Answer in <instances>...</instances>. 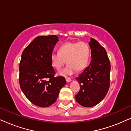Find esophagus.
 <instances>
[{"label":"esophagus","instance_id":"esophagus-1","mask_svg":"<svg viewBox=\"0 0 131 131\" xmlns=\"http://www.w3.org/2000/svg\"><path fill=\"white\" fill-rule=\"evenodd\" d=\"M66 81H67V82H70L71 81V78H66Z\"/></svg>","mask_w":131,"mask_h":131}]
</instances>
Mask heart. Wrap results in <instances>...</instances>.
<instances>
[{
    "label": "heart",
    "instance_id": "1",
    "mask_svg": "<svg viewBox=\"0 0 131 131\" xmlns=\"http://www.w3.org/2000/svg\"><path fill=\"white\" fill-rule=\"evenodd\" d=\"M90 54V48L86 43L67 42L60 46L58 52L52 53L51 60L53 67L57 70L61 69L67 60V67L60 72V74L67 76L85 69L89 62Z\"/></svg>",
    "mask_w": 131,
    "mask_h": 131
}]
</instances>
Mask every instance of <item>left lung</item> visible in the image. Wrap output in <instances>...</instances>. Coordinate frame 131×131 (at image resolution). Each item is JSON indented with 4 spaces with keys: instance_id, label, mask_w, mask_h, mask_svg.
I'll return each mask as SVG.
<instances>
[{
    "instance_id": "1",
    "label": "left lung",
    "mask_w": 131,
    "mask_h": 131,
    "mask_svg": "<svg viewBox=\"0 0 131 131\" xmlns=\"http://www.w3.org/2000/svg\"><path fill=\"white\" fill-rule=\"evenodd\" d=\"M89 45L92 60L88 67L76 78L80 91L75 95L76 101L85 107L100 103L108 92L110 83L111 66L106 51L93 38Z\"/></svg>"
}]
</instances>
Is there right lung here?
Here are the masks:
<instances>
[{
    "label": "right lung",
    "mask_w": 131,
    "mask_h": 131,
    "mask_svg": "<svg viewBox=\"0 0 131 131\" xmlns=\"http://www.w3.org/2000/svg\"><path fill=\"white\" fill-rule=\"evenodd\" d=\"M58 41L56 35L38 36L25 48L21 55L19 86L27 99L37 106H51L66 83L64 77H55L51 62V55Z\"/></svg>",
    "instance_id": "right-lung-1"
}]
</instances>
